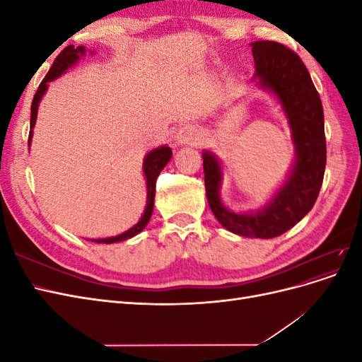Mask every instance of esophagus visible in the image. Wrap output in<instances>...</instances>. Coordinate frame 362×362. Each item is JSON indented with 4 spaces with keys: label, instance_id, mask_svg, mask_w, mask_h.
<instances>
[{
    "label": "esophagus",
    "instance_id": "obj_1",
    "mask_svg": "<svg viewBox=\"0 0 362 362\" xmlns=\"http://www.w3.org/2000/svg\"><path fill=\"white\" fill-rule=\"evenodd\" d=\"M177 140L181 145H193L199 140V131L194 125H182L177 134Z\"/></svg>",
    "mask_w": 362,
    "mask_h": 362
}]
</instances>
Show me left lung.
Wrapping results in <instances>:
<instances>
[{
    "instance_id": "1",
    "label": "left lung",
    "mask_w": 362,
    "mask_h": 362,
    "mask_svg": "<svg viewBox=\"0 0 362 362\" xmlns=\"http://www.w3.org/2000/svg\"><path fill=\"white\" fill-rule=\"evenodd\" d=\"M255 76L259 86L272 90L288 117L296 163L287 182L261 211L237 214L223 206L218 198L222 170L210 152H204V180L206 199L216 218L228 231L243 237L273 238L300 222L319 196L325 166L326 137L323 107L300 57L273 40L252 43Z\"/></svg>"
}]
</instances>
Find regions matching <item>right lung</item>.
Segmentation results:
<instances>
[{"label": "right lung", "instance_id": "1", "mask_svg": "<svg viewBox=\"0 0 362 362\" xmlns=\"http://www.w3.org/2000/svg\"><path fill=\"white\" fill-rule=\"evenodd\" d=\"M86 49L83 47H74L69 45L64 48L59 56L54 60L51 69L48 71V74L45 75V78L42 80V83L39 84L37 90L35 93V98H33V103H31V117H30V128L35 127L36 124V116H37V105L42 95L47 92V87L48 83L52 81L54 78H57L60 76L64 71H66L69 66L80 59L81 54H84ZM33 133L30 131L28 134V145H30V140H31ZM172 158V149L169 146H161L158 149L151 151L149 154L145 158L144 163V172H145V178H146V189H148V201H146V208H145V213L141 216V218L139 221L137 225H134L133 228H129L128 231H125L124 234L116 235V237H110V238H100V240H93L95 243H116V242H122V240L131 238L137 235L140 231H144V228L148 225L152 210H154V199H156V184H157V178L160 172L164 169V166L169 163V160Z\"/></svg>", "mask_w": 362, "mask_h": 362}]
</instances>
